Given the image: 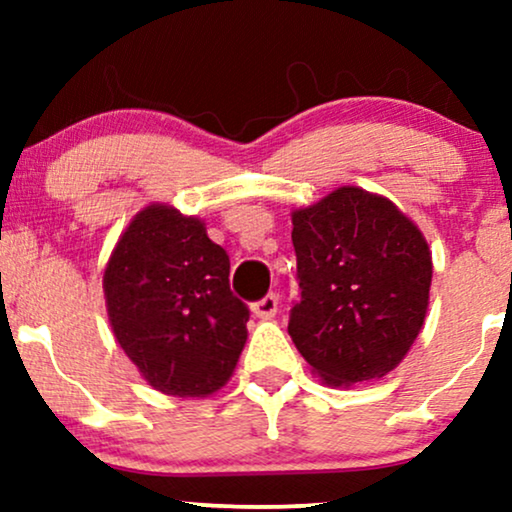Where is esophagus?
<instances>
[{
	"mask_svg": "<svg viewBox=\"0 0 512 512\" xmlns=\"http://www.w3.org/2000/svg\"><path fill=\"white\" fill-rule=\"evenodd\" d=\"M276 310H279V298H276L274 293H267L262 301L252 303V313L260 317V320H272V317L276 315Z\"/></svg>",
	"mask_w": 512,
	"mask_h": 512,
	"instance_id": "1",
	"label": "esophagus"
}]
</instances>
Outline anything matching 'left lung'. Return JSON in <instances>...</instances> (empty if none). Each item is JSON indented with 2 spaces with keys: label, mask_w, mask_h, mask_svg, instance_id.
I'll list each match as a JSON object with an SVG mask.
<instances>
[{
  "label": "left lung",
  "mask_w": 512,
  "mask_h": 512,
  "mask_svg": "<svg viewBox=\"0 0 512 512\" xmlns=\"http://www.w3.org/2000/svg\"><path fill=\"white\" fill-rule=\"evenodd\" d=\"M301 301L289 334L330 387L395 370L419 337L433 260L424 233L395 202L344 185L291 211Z\"/></svg>",
  "instance_id": "1"
}]
</instances>
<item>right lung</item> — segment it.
<instances>
[{
    "label": "right lung",
    "mask_w": 512,
    "mask_h": 512,
    "mask_svg": "<svg viewBox=\"0 0 512 512\" xmlns=\"http://www.w3.org/2000/svg\"><path fill=\"white\" fill-rule=\"evenodd\" d=\"M226 250L199 216L149 204L129 221L103 272L117 344L154 390L209 397L231 380L250 310L228 286Z\"/></svg>",
    "instance_id": "1"
}]
</instances>
